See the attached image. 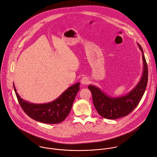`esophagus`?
Masks as SVG:
<instances>
[{
    "label": "esophagus",
    "instance_id": "1",
    "mask_svg": "<svg viewBox=\"0 0 157 157\" xmlns=\"http://www.w3.org/2000/svg\"><path fill=\"white\" fill-rule=\"evenodd\" d=\"M81 82L82 83V84H84V85L87 84L89 82V79L87 77H82L81 80Z\"/></svg>",
    "mask_w": 157,
    "mask_h": 157
}]
</instances>
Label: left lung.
<instances>
[{
  "mask_svg": "<svg viewBox=\"0 0 157 157\" xmlns=\"http://www.w3.org/2000/svg\"><path fill=\"white\" fill-rule=\"evenodd\" d=\"M142 52L143 63V74L137 85L128 94L119 97H112L104 94L93 85L89 86L92 94L94 107L103 118L116 120L128 115L139 104L146 90L148 80V68L141 45L137 43Z\"/></svg>",
  "mask_w": 157,
  "mask_h": 157,
  "instance_id": "left-lung-1",
  "label": "left lung"
}]
</instances>
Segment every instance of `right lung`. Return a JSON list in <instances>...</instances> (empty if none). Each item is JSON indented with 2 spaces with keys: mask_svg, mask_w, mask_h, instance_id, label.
<instances>
[{
  "mask_svg": "<svg viewBox=\"0 0 157 157\" xmlns=\"http://www.w3.org/2000/svg\"><path fill=\"white\" fill-rule=\"evenodd\" d=\"M80 83L69 87L57 99L45 104H34L24 100L14 90L22 109L31 118L45 124H58L63 121L70 113L75 98L79 90Z\"/></svg>",
  "mask_w": 157,
  "mask_h": 157,
  "instance_id": "1",
  "label": "right lung"
}]
</instances>
